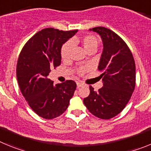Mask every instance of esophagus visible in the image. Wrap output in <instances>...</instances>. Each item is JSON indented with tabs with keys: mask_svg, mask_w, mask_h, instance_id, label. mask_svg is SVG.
<instances>
[{
	"mask_svg": "<svg viewBox=\"0 0 151 151\" xmlns=\"http://www.w3.org/2000/svg\"><path fill=\"white\" fill-rule=\"evenodd\" d=\"M82 85H83V84L82 82H77V88H80Z\"/></svg>",
	"mask_w": 151,
	"mask_h": 151,
	"instance_id": "esophagus-1",
	"label": "esophagus"
}]
</instances>
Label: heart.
Returning a JSON list of instances; mask_svg holds the SVG:
<instances>
[{"mask_svg": "<svg viewBox=\"0 0 151 151\" xmlns=\"http://www.w3.org/2000/svg\"><path fill=\"white\" fill-rule=\"evenodd\" d=\"M78 43L82 44L84 48L88 53L91 51H95L98 46V41H97V38L92 35H85L81 37L79 39L73 38L70 41H67L63 44V46L61 47L60 56L63 60H67L69 59L73 46ZM87 70V67H79L77 69V72L79 75H83Z\"/></svg>", "mask_w": 151, "mask_h": 151, "instance_id": "1", "label": "heart"}]
</instances>
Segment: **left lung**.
<instances>
[{
    "mask_svg": "<svg viewBox=\"0 0 151 151\" xmlns=\"http://www.w3.org/2000/svg\"><path fill=\"white\" fill-rule=\"evenodd\" d=\"M102 38L104 50L98 70L104 86L97 91L89 86L90 94L83 102L91 113L102 119L118 115L125 107L135 87V63L125 41L105 27L90 29Z\"/></svg>",
    "mask_w": 151,
    "mask_h": 151,
    "instance_id": "obj_1",
    "label": "left lung"
}]
</instances>
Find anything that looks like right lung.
Segmentation results:
<instances>
[{
	"label": "right lung",
	"instance_id": "obj_1",
	"mask_svg": "<svg viewBox=\"0 0 151 151\" xmlns=\"http://www.w3.org/2000/svg\"><path fill=\"white\" fill-rule=\"evenodd\" d=\"M77 32L42 29L26 42L19 56L17 77L21 92L32 110L46 119L66 111L76 88L73 80L54 85L47 76L60 65L62 45Z\"/></svg>",
	"mask_w": 151,
	"mask_h": 151
}]
</instances>
